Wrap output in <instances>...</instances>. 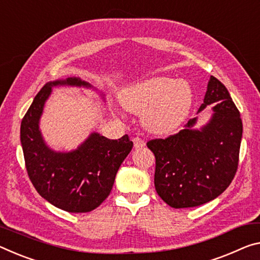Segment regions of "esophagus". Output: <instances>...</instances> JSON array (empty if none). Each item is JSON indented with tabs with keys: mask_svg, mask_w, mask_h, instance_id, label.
<instances>
[{
	"mask_svg": "<svg viewBox=\"0 0 260 260\" xmlns=\"http://www.w3.org/2000/svg\"><path fill=\"white\" fill-rule=\"evenodd\" d=\"M133 142H134L135 149H140V148H143L146 146V142L143 141L141 138H138V137L133 139Z\"/></svg>",
	"mask_w": 260,
	"mask_h": 260,
	"instance_id": "34e87169",
	"label": "esophagus"
}]
</instances>
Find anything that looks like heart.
<instances>
[{
	"label": "heart",
	"instance_id": "1",
	"mask_svg": "<svg viewBox=\"0 0 260 260\" xmlns=\"http://www.w3.org/2000/svg\"><path fill=\"white\" fill-rule=\"evenodd\" d=\"M194 93L185 80L154 76L127 86L119 93L123 109L142 114V122L155 134H168L182 125L191 112Z\"/></svg>",
	"mask_w": 260,
	"mask_h": 260
}]
</instances>
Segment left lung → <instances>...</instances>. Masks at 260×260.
I'll return each mask as SVG.
<instances>
[{
	"mask_svg": "<svg viewBox=\"0 0 260 260\" xmlns=\"http://www.w3.org/2000/svg\"><path fill=\"white\" fill-rule=\"evenodd\" d=\"M208 105H213L211 117L203 126H196V117L179 133L147 143L156 158V192L170 207H196L214 200L236 174L241 114L228 90L214 76L209 77L198 113Z\"/></svg>",
	"mask_w": 260,
	"mask_h": 260,
	"instance_id": "1",
	"label": "left lung"
}]
</instances>
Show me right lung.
<instances>
[{
    "label": "right lung",
    "instance_id": "right-lung-1",
    "mask_svg": "<svg viewBox=\"0 0 260 260\" xmlns=\"http://www.w3.org/2000/svg\"><path fill=\"white\" fill-rule=\"evenodd\" d=\"M74 86L96 91L105 102V93L80 77L51 81L37 93L20 125V143L32 184L49 204L69 213H86L109 197L115 176L133 142L128 135L110 140L92 132L73 150H54L40 131V119L53 88Z\"/></svg>",
    "mask_w": 260,
    "mask_h": 260
}]
</instances>
